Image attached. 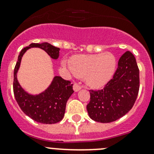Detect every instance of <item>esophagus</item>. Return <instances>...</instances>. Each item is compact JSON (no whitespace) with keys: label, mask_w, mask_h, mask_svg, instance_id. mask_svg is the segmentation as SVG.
Listing matches in <instances>:
<instances>
[{"label":"esophagus","mask_w":154,"mask_h":154,"mask_svg":"<svg viewBox=\"0 0 154 154\" xmlns=\"http://www.w3.org/2000/svg\"><path fill=\"white\" fill-rule=\"evenodd\" d=\"M81 88H82V87L80 86V85H79V84H77V83H74V85H73V89H74V91L75 92L79 91L81 89Z\"/></svg>","instance_id":"1"}]
</instances>
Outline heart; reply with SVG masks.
<instances>
[{
  "instance_id": "1",
  "label": "heart",
  "mask_w": 154,
  "mask_h": 154,
  "mask_svg": "<svg viewBox=\"0 0 154 154\" xmlns=\"http://www.w3.org/2000/svg\"><path fill=\"white\" fill-rule=\"evenodd\" d=\"M65 65V62H63ZM69 66L77 77H85L88 85L94 88L104 86L112 78L116 69V57L111 53L78 54L69 60Z\"/></svg>"
}]
</instances>
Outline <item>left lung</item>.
<instances>
[{
	"label": "left lung",
	"mask_w": 154,
	"mask_h": 154,
	"mask_svg": "<svg viewBox=\"0 0 154 154\" xmlns=\"http://www.w3.org/2000/svg\"><path fill=\"white\" fill-rule=\"evenodd\" d=\"M140 89V71L134 54L128 51L119 58L113 78L102 90H90L88 116L102 123L114 122L134 105Z\"/></svg>",
	"instance_id": "obj_1"
}]
</instances>
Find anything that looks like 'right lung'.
<instances>
[{
    "label": "right lung",
    "instance_id": "right-lung-1",
    "mask_svg": "<svg viewBox=\"0 0 154 154\" xmlns=\"http://www.w3.org/2000/svg\"><path fill=\"white\" fill-rule=\"evenodd\" d=\"M31 48H40L44 50L54 60L59 57L60 48L48 43H31L29 46L23 48L14 70L13 91L14 97L24 114L33 120L43 124L57 123L63 118L66 103L74 93L73 84L60 76H55L49 86L41 93L33 95L26 91L17 80V74L22 57Z\"/></svg>",
    "mask_w": 154,
    "mask_h": 154
}]
</instances>
